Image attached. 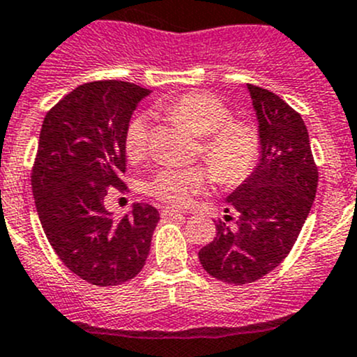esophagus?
Wrapping results in <instances>:
<instances>
[{
  "label": "esophagus",
  "mask_w": 357,
  "mask_h": 357,
  "mask_svg": "<svg viewBox=\"0 0 357 357\" xmlns=\"http://www.w3.org/2000/svg\"><path fill=\"white\" fill-rule=\"evenodd\" d=\"M182 213H183V211L175 210V208H163V210H161V217H163V218L180 217V215H182Z\"/></svg>",
  "instance_id": "esophagus-1"
}]
</instances>
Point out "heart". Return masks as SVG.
Here are the masks:
<instances>
[{"instance_id":"obj_1","label":"heart","mask_w":357,"mask_h":357,"mask_svg":"<svg viewBox=\"0 0 357 357\" xmlns=\"http://www.w3.org/2000/svg\"><path fill=\"white\" fill-rule=\"evenodd\" d=\"M161 111L189 126L203 137L201 156L215 178L227 185L246 180L259 167L262 139L255 126L232 121V112L211 95L189 91L163 104ZM151 123L144 114L130 119L125 132V153L130 161H139L149 149ZM208 172L203 167L165 168L147 183L151 196L175 208H183L206 187Z\"/></svg>"}]
</instances>
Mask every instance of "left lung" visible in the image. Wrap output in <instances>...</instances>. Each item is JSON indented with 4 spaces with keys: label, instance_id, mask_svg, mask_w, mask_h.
<instances>
[{
    "label": "left lung",
    "instance_id": "1",
    "mask_svg": "<svg viewBox=\"0 0 357 357\" xmlns=\"http://www.w3.org/2000/svg\"><path fill=\"white\" fill-rule=\"evenodd\" d=\"M259 119V167L227 196L238 211L234 227L218 220L217 236L199 250L210 276L246 284L276 269L297 241L317 189L305 123L295 109L266 88L246 84ZM229 211V208H225Z\"/></svg>",
    "mask_w": 357,
    "mask_h": 357
}]
</instances>
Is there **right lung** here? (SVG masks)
Wrapping results in <instances>:
<instances>
[{"label":"right lung","mask_w":357,"mask_h":357,"mask_svg":"<svg viewBox=\"0 0 357 357\" xmlns=\"http://www.w3.org/2000/svg\"><path fill=\"white\" fill-rule=\"evenodd\" d=\"M151 91L126 81H91L45 116L31 183L40 222L63 266L97 287H114L142 271L160 213L147 203L114 220L104 206L126 183L125 132Z\"/></svg>","instance_id":"1"}]
</instances>
